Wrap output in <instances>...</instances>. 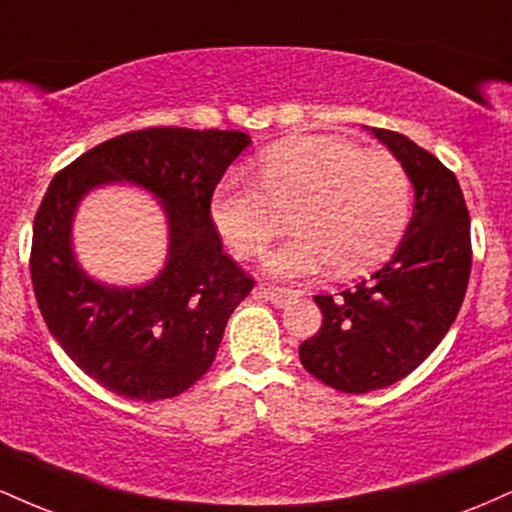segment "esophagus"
I'll return each mask as SVG.
<instances>
[{
    "mask_svg": "<svg viewBox=\"0 0 512 512\" xmlns=\"http://www.w3.org/2000/svg\"><path fill=\"white\" fill-rule=\"evenodd\" d=\"M257 296L267 298V301L274 303L276 308H286V305H291L293 301H296L298 293L291 291V289H279V286L262 284V286H257Z\"/></svg>",
    "mask_w": 512,
    "mask_h": 512,
    "instance_id": "1",
    "label": "esophagus"
}]
</instances>
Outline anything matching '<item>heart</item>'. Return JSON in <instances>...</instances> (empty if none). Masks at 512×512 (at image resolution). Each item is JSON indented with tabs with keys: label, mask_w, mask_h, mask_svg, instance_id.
I'll list each match as a JSON object with an SVG mask.
<instances>
[{
	"label": "heart",
	"mask_w": 512,
	"mask_h": 512,
	"mask_svg": "<svg viewBox=\"0 0 512 512\" xmlns=\"http://www.w3.org/2000/svg\"><path fill=\"white\" fill-rule=\"evenodd\" d=\"M257 182L226 178L209 197V219L228 250L257 257L291 214L289 243L264 260L269 274L351 276L397 248L411 216V180L385 151L339 137H296L269 146Z\"/></svg>",
	"instance_id": "b5f03b06"
}]
</instances>
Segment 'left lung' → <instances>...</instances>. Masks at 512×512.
<instances>
[{
	"label": "left lung",
	"mask_w": 512,
	"mask_h": 512,
	"mask_svg": "<svg viewBox=\"0 0 512 512\" xmlns=\"http://www.w3.org/2000/svg\"><path fill=\"white\" fill-rule=\"evenodd\" d=\"M407 170L414 214L395 255L342 296H315L322 327L298 349L303 368L349 395L407 378L455 322L472 269L460 182L404 134L368 129Z\"/></svg>",
	"instance_id": "obj_1"
}]
</instances>
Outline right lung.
Wrapping results in <instances>:
<instances>
[{
    "mask_svg": "<svg viewBox=\"0 0 512 512\" xmlns=\"http://www.w3.org/2000/svg\"><path fill=\"white\" fill-rule=\"evenodd\" d=\"M248 144L236 129L149 127L93 146L52 178L33 221L35 301L52 337L105 390L156 402L214 363L228 317L255 281L223 252L209 197ZM105 184L149 191L167 216V262L146 285H105L75 260V211Z\"/></svg>",
    "mask_w": 512,
    "mask_h": 512,
    "instance_id": "add662e5",
    "label": "right lung"
}]
</instances>
